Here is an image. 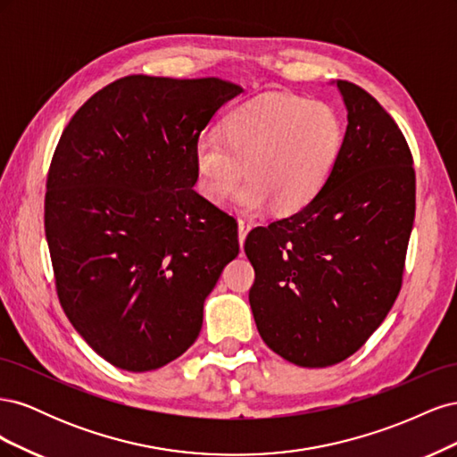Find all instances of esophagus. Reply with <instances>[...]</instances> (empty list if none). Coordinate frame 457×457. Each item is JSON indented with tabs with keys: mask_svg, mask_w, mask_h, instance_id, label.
Segmentation results:
<instances>
[{
	"mask_svg": "<svg viewBox=\"0 0 457 457\" xmlns=\"http://www.w3.org/2000/svg\"><path fill=\"white\" fill-rule=\"evenodd\" d=\"M250 228H252V220L238 219V240H240V245L244 244V240L247 237V232H250Z\"/></svg>",
	"mask_w": 457,
	"mask_h": 457,
	"instance_id": "1",
	"label": "esophagus"
}]
</instances>
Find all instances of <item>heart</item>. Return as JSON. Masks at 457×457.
Returning <instances> with one entry per match:
<instances>
[{
  "instance_id": "obj_1",
  "label": "heart",
  "mask_w": 457,
  "mask_h": 457,
  "mask_svg": "<svg viewBox=\"0 0 457 457\" xmlns=\"http://www.w3.org/2000/svg\"><path fill=\"white\" fill-rule=\"evenodd\" d=\"M345 143L334 106L292 93H267L234 108L220 139L195 143L196 187L213 204H225L244 181L240 205L257 212L274 204L292 213L309 205L336 171Z\"/></svg>"
}]
</instances>
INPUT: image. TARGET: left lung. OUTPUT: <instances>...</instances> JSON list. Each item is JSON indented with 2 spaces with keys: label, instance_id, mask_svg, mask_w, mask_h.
<instances>
[{
  "label": "left lung",
  "instance_id": "8db88e82",
  "mask_svg": "<svg viewBox=\"0 0 457 457\" xmlns=\"http://www.w3.org/2000/svg\"><path fill=\"white\" fill-rule=\"evenodd\" d=\"M337 89L349 123L336 171L309 205L255 227L244 244L259 336L303 368L343 362L381 326L403 287L416 217L403 131L362 87L339 79Z\"/></svg>",
  "mask_w": 457,
  "mask_h": 457
}]
</instances>
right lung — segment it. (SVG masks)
Instances as JSON below:
<instances>
[{"label":"right lung","mask_w":457,"mask_h":457,"mask_svg":"<svg viewBox=\"0 0 457 457\" xmlns=\"http://www.w3.org/2000/svg\"><path fill=\"white\" fill-rule=\"evenodd\" d=\"M242 87L126 76L81 106L54 148L46 238L68 320L106 362L150 371L202 329L238 255L237 219L192 188L195 143Z\"/></svg>","instance_id":"right-lung-1"}]
</instances>
